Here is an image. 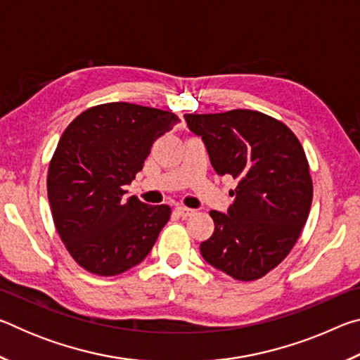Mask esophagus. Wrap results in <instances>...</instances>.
I'll list each match as a JSON object with an SVG mask.
<instances>
[{"instance_id": "34e87169", "label": "esophagus", "mask_w": 360, "mask_h": 360, "mask_svg": "<svg viewBox=\"0 0 360 360\" xmlns=\"http://www.w3.org/2000/svg\"><path fill=\"white\" fill-rule=\"evenodd\" d=\"M176 214L178 216H181V217H188V216H192L193 214V210H191V208H186V206H176Z\"/></svg>"}]
</instances>
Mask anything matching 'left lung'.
<instances>
[{
	"label": "left lung",
	"mask_w": 360,
	"mask_h": 360,
	"mask_svg": "<svg viewBox=\"0 0 360 360\" xmlns=\"http://www.w3.org/2000/svg\"><path fill=\"white\" fill-rule=\"evenodd\" d=\"M184 117L214 172L238 181L227 214L210 211L214 231L200 252L229 276L255 281L288 257L308 219L313 181L304 150L288 125L259 111Z\"/></svg>",
	"instance_id": "1"
}]
</instances>
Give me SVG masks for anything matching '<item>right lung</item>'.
Masks as SVG:
<instances>
[{"label": "right lung", "instance_id": "right-lung-1", "mask_svg": "<svg viewBox=\"0 0 360 360\" xmlns=\"http://www.w3.org/2000/svg\"><path fill=\"white\" fill-rule=\"evenodd\" d=\"M169 111L105 103L66 127L47 173L53 224L71 257L100 276L120 275L146 259L172 208L125 198L157 138L178 124Z\"/></svg>", "mask_w": 360, "mask_h": 360}]
</instances>
